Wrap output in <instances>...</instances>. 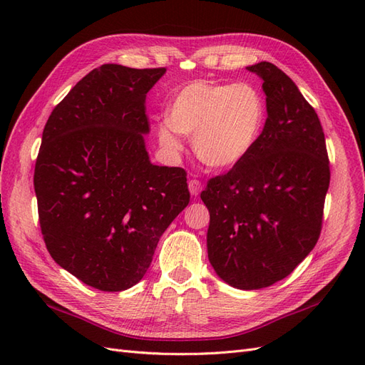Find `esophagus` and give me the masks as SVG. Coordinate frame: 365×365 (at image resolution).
<instances>
[{
    "mask_svg": "<svg viewBox=\"0 0 365 365\" xmlns=\"http://www.w3.org/2000/svg\"><path fill=\"white\" fill-rule=\"evenodd\" d=\"M189 190H190V193H192L193 196L200 195L201 190H202L201 181H200V180H190V181H189Z\"/></svg>",
    "mask_w": 365,
    "mask_h": 365,
    "instance_id": "1",
    "label": "esophagus"
}]
</instances>
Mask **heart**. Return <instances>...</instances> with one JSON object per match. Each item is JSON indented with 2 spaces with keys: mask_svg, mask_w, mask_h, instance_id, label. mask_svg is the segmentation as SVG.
Masks as SVG:
<instances>
[{
  "mask_svg": "<svg viewBox=\"0 0 365 365\" xmlns=\"http://www.w3.org/2000/svg\"><path fill=\"white\" fill-rule=\"evenodd\" d=\"M264 120L267 105L254 85L196 81L175 94L168 109L169 125H161L158 135L172 149L180 148L175 132L193 137L195 153L204 164L231 169L256 146Z\"/></svg>",
  "mask_w": 365,
  "mask_h": 365,
  "instance_id": "1",
  "label": "heart"
}]
</instances>
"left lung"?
<instances>
[{
	"label": "left lung",
	"instance_id": "obj_1",
	"mask_svg": "<svg viewBox=\"0 0 365 365\" xmlns=\"http://www.w3.org/2000/svg\"><path fill=\"white\" fill-rule=\"evenodd\" d=\"M248 70L263 79L268 118L250 155L210 178L201 200L210 263L225 283L251 291L288 277L314 250L330 165L319 118L291 77L271 62Z\"/></svg>",
	"mask_w": 365,
	"mask_h": 365
}]
</instances>
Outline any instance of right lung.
I'll return each mask as SVG.
<instances>
[{
  "label": "right lung",
  "instance_id": "1",
  "mask_svg": "<svg viewBox=\"0 0 365 365\" xmlns=\"http://www.w3.org/2000/svg\"><path fill=\"white\" fill-rule=\"evenodd\" d=\"M165 68L105 63L50 114L35 164L41 233L53 260L98 291L138 283L190 201L187 173L149 161L146 96Z\"/></svg>",
  "mask_w": 365,
  "mask_h": 365
}]
</instances>
